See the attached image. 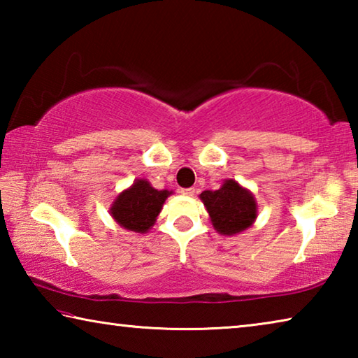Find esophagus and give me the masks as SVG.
I'll return each mask as SVG.
<instances>
[{
  "mask_svg": "<svg viewBox=\"0 0 358 358\" xmlns=\"http://www.w3.org/2000/svg\"><path fill=\"white\" fill-rule=\"evenodd\" d=\"M196 192L197 191L194 189V187H185V189H181V194H183V196H187V197H192Z\"/></svg>",
  "mask_w": 358,
  "mask_h": 358,
  "instance_id": "obj_1",
  "label": "esophagus"
}]
</instances>
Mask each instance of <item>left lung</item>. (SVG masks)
<instances>
[{"label": "left lung", "instance_id": "8db88e82", "mask_svg": "<svg viewBox=\"0 0 358 358\" xmlns=\"http://www.w3.org/2000/svg\"><path fill=\"white\" fill-rule=\"evenodd\" d=\"M201 199L215 229L222 235L241 232L250 227L257 216V205L252 194L234 180H227L216 191H203Z\"/></svg>", "mask_w": 358, "mask_h": 358}]
</instances>
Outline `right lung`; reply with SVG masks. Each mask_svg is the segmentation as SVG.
Listing matches in <instances>:
<instances>
[{"mask_svg": "<svg viewBox=\"0 0 358 358\" xmlns=\"http://www.w3.org/2000/svg\"><path fill=\"white\" fill-rule=\"evenodd\" d=\"M169 191H157L148 181L137 180L129 189L120 194L112 205V216L121 227L147 232L153 226L162 205L169 196Z\"/></svg>", "mask_w": 358, "mask_h": 358, "instance_id": "add662e5", "label": "right lung"}]
</instances>
